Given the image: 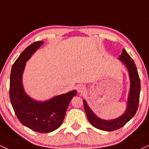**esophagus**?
<instances>
[{
	"label": "esophagus",
	"instance_id": "34e87169",
	"mask_svg": "<svg viewBox=\"0 0 149 149\" xmlns=\"http://www.w3.org/2000/svg\"><path fill=\"white\" fill-rule=\"evenodd\" d=\"M85 90H86V88L84 85H79V87H77V91H78V93H84Z\"/></svg>",
	"mask_w": 149,
	"mask_h": 149
}]
</instances>
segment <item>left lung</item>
Masks as SVG:
<instances>
[{"instance_id": "left-lung-1", "label": "left lung", "mask_w": 149, "mask_h": 149, "mask_svg": "<svg viewBox=\"0 0 149 149\" xmlns=\"http://www.w3.org/2000/svg\"><path fill=\"white\" fill-rule=\"evenodd\" d=\"M118 59L126 66L130 77V82H131V87H130L128 102H127V108L125 113L120 117L113 119V120H102L98 118L92 111L86 101L83 100L84 107H85V113L89 122L96 128L102 130V131H113L122 128L135 116L138 110V107H139L141 82L134 61L127 53L125 49H123L122 54L119 56Z\"/></svg>"}]
</instances>
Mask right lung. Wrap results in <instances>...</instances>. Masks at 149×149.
Instances as JSON below:
<instances>
[{
    "label": "right lung",
    "instance_id": "1",
    "mask_svg": "<svg viewBox=\"0 0 149 149\" xmlns=\"http://www.w3.org/2000/svg\"><path fill=\"white\" fill-rule=\"evenodd\" d=\"M44 44L36 41L21 54L12 66L10 77V100L20 122L39 133H49L57 129L63 122L70 102L76 95V90L59 95L44 102L31 98L25 93L22 76L26 62Z\"/></svg>",
    "mask_w": 149,
    "mask_h": 149
}]
</instances>
